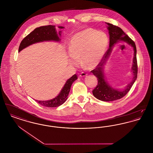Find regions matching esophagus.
Returning a JSON list of instances; mask_svg holds the SVG:
<instances>
[{"label": "esophagus", "mask_w": 153, "mask_h": 153, "mask_svg": "<svg viewBox=\"0 0 153 153\" xmlns=\"http://www.w3.org/2000/svg\"><path fill=\"white\" fill-rule=\"evenodd\" d=\"M87 74H86L85 73H84V72H81V73L80 74V77H85L86 76H87Z\"/></svg>", "instance_id": "1"}]
</instances>
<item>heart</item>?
Here are the masks:
<instances>
[{
	"label": "heart",
	"mask_w": 153,
	"mask_h": 153,
	"mask_svg": "<svg viewBox=\"0 0 153 153\" xmlns=\"http://www.w3.org/2000/svg\"><path fill=\"white\" fill-rule=\"evenodd\" d=\"M108 45V38L102 31L87 29L73 36L68 48L71 65L81 64L88 69H92L101 62Z\"/></svg>",
	"instance_id": "1"
}]
</instances>
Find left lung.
Listing matches in <instances>:
<instances>
[{
	"instance_id": "obj_1",
	"label": "left lung",
	"mask_w": 153,
	"mask_h": 153,
	"mask_svg": "<svg viewBox=\"0 0 153 153\" xmlns=\"http://www.w3.org/2000/svg\"><path fill=\"white\" fill-rule=\"evenodd\" d=\"M108 30L109 36V47L105 53L103 59L97 66L92 72L97 77L98 84L96 87L92 91V94L95 97L104 102L114 101L122 98L130 90L134 83L137 78L138 66L137 61V48L135 42L127 34L124 33L120 27L114 26L111 23L105 22ZM123 42L129 44L133 48L134 57L131 72L133 77L131 81L123 90H119L112 88L106 80L104 72V65L109 58L113 48L118 42Z\"/></svg>"
}]
</instances>
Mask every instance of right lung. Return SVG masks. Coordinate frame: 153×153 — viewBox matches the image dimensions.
<instances>
[{
	"label": "right lung",
	"instance_id": "obj_1",
	"mask_svg": "<svg viewBox=\"0 0 153 153\" xmlns=\"http://www.w3.org/2000/svg\"><path fill=\"white\" fill-rule=\"evenodd\" d=\"M58 27L59 29L64 28L63 26H58ZM61 30L57 33L55 26L48 25L37 27L22 40L19 47L18 52L22 51L23 49L33 44L38 42L45 41H54L59 42L61 41ZM77 79V75L75 74L70 79L67 80L59 94L54 98L45 101L36 100V101L41 105L46 107H56L62 105L67 100L72 84Z\"/></svg>",
	"mask_w": 153,
	"mask_h": 153
}]
</instances>
